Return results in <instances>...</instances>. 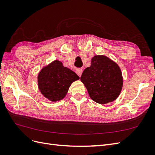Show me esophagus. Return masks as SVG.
Segmentation results:
<instances>
[{
	"instance_id": "1",
	"label": "esophagus",
	"mask_w": 155,
	"mask_h": 155,
	"mask_svg": "<svg viewBox=\"0 0 155 155\" xmlns=\"http://www.w3.org/2000/svg\"><path fill=\"white\" fill-rule=\"evenodd\" d=\"M82 69H76V73L78 74V75L79 76V77H81V74H82Z\"/></svg>"
}]
</instances>
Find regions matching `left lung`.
Listing matches in <instances>:
<instances>
[{"label": "left lung", "instance_id": "left-lung-1", "mask_svg": "<svg viewBox=\"0 0 155 155\" xmlns=\"http://www.w3.org/2000/svg\"><path fill=\"white\" fill-rule=\"evenodd\" d=\"M81 80L91 98L101 104L114 101L120 93L123 84L118 65L103 55L92 58L91 66L84 69Z\"/></svg>", "mask_w": 155, "mask_h": 155}]
</instances>
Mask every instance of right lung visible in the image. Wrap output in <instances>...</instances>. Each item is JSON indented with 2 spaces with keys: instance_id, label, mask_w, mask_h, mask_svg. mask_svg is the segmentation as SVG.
Returning a JSON list of instances; mask_svg holds the SVG:
<instances>
[{
  "instance_id": "obj_1",
  "label": "right lung",
  "mask_w": 155,
  "mask_h": 155,
  "mask_svg": "<svg viewBox=\"0 0 155 155\" xmlns=\"http://www.w3.org/2000/svg\"><path fill=\"white\" fill-rule=\"evenodd\" d=\"M78 79L79 77L75 73L55 61L39 73L38 87L45 97L54 102L66 96L71 84Z\"/></svg>"
}]
</instances>
